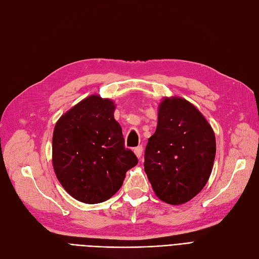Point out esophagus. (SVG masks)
<instances>
[{
	"label": "esophagus",
	"mask_w": 259,
	"mask_h": 259,
	"mask_svg": "<svg viewBox=\"0 0 259 259\" xmlns=\"http://www.w3.org/2000/svg\"><path fill=\"white\" fill-rule=\"evenodd\" d=\"M134 152L136 154V156L138 159L142 158V154H143V146H138L134 149Z\"/></svg>",
	"instance_id": "esophagus-1"
}]
</instances>
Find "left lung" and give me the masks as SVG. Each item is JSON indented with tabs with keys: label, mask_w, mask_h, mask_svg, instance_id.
<instances>
[{
	"label": "left lung",
	"mask_w": 259,
	"mask_h": 259,
	"mask_svg": "<svg viewBox=\"0 0 259 259\" xmlns=\"http://www.w3.org/2000/svg\"><path fill=\"white\" fill-rule=\"evenodd\" d=\"M215 154L214 131L198 109L184 98H164L144 163L156 197L171 205L190 201L206 185Z\"/></svg>",
	"instance_id": "8db88e82"
}]
</instances>
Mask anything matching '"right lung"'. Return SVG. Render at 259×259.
<instances>
[{"mask_svg": "<svg viewBox=\"0 0 259 259\" xmlns=\"http://www.w3.org/2000/svg\"><path fill=\"white\" fill-rule=\"evenodd\" d=\"M114 103L92 95L61 115L53 134V166L75 200L96 204L110 199L138 163L124 146Z\"/></svg>", "mask_w": 259, "mask_h": 259, "instance_id": "obj_1", "label": "right lung"}]
</instances>
